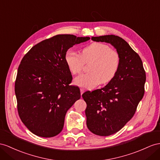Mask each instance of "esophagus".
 Instances as JSON below:
<instances>
[{"label": "esophagus", "instance_id": "esophagus-1", "mask_svg": "<svg viewBox=\"0 0 160 160\" xmlns=\"http://www.w3.org/2000/svg\"><path fill=\"white\" fill-rule=\"evenodd\" d=\"M85 91V89L84 88H80V92H81V95H82V94Z\"/></svg>", "mask_w": 160, "mask_h": 160}]
</instances>
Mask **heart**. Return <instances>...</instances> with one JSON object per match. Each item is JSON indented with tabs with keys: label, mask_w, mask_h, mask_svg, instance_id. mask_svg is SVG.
<instances>
[{
	"label": "heart",
	"mask_w": 160,
	"mask_h": 160,
	"mask_svg": "<svg viewBox=\"0 0 160 160\" xmlns=\"http://www.w3.org/2000/svg\"><path fill=\"white\" fill-rule=\"evenodd\" d=\"M65 61L73 74L82 70L85 63L92 61L89 68L91 72L81 73L74 79L75 84L86 88H92L101 82H109L116 75L120 65L118 52L101 42H93L84 48L81 55L72 50L68 51Z\"/></svg>",
	"instance_id": "heart-1"
}]
</instances>
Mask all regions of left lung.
I'll return each instance as SVG.
<instances>
[{"label": "left lung", "instance_id": "8db88e82", "mask_svg": "<svg viewBox=\"0 0 160 160\" xmlns=\"http://www.w3.org/2000/svg\"><path fill=\"white\" fill-rule=\"evenodd\" d=\"M91 39L110 43L120 57L115 77L105 87L82 95L87 105L88 128L95 134L109 136L121 130L136 112L144 96L145 71L141 57L123 38L105 35Z\"/></svg>", "mask_w": 160, "mask_h": 160}]
</instances>
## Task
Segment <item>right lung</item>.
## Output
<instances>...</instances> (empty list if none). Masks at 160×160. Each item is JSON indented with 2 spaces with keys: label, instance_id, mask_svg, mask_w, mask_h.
<instances>
[{
  "label": "right lung",
  "instance_id": "add662e5",
  "mask_svg": "<svg viewBox=\"0 0 160 160\" xmlns=\"http://www.w3.org/2000/svg\"><path fill=\"white\" fill-rule=\"evenodd\" d=\"M89 37L59 34L34 45L21 61L15 82L20 119L31 132L42 137L59 134L68 110L80 99L78 87L69 85L71 72L65 53Z\"/></svg>",
  "mask_w": 160,
  "mask_h": 160
}]
</instances>
